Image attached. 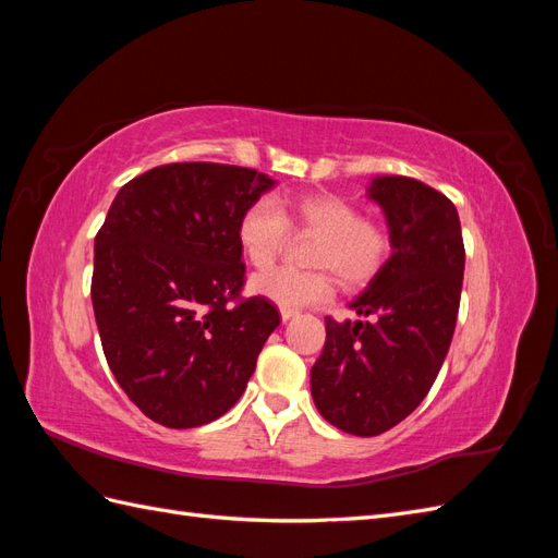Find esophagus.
Listing matches in <instances>:
<instances>
[{"instance_id": "1", "label": "esophagus", "mask_w": 558, "mask_h": 558, "mask_svg": "<svg viewBox=\"0 0 558 558\" xmlns=\"http://www.w3.org/2000/svg\"><path fill=\"white\" fill-rule=\"evenodd\" d=\"M293 316H298V310H289V307H281V318H283V320H291Z\"/></svg>"}]
</instances>
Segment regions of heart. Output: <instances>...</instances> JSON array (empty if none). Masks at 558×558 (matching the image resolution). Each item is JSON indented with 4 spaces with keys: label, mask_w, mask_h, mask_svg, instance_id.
Here are the masks:
<instances>
[{
    "label": "heart",
    "mask_w": 558,
    "mask_h": 558,
    "mask_svg": "<svg viewBox=\"0 0 558 558\" xmlns=\"http://www.w3.org/2000/svg\"><path fill=\"white\" fill-rule=\"evenodd\" d=\"M290 214L286 219L272 197H260L242 211L238 221V244L244 258L258 269L277 260L286 240L289 221L312 234H318L310 251L316 269L277 267L251 279V291L279 307L300 310L324 302L332 293V269L344 286H363L375 279L393 251L388 228L375 218H363L353 202L330 193H307L283 202Z\"/></svg>",
    "instance_id": "b5f03b06"
}]
</instances>
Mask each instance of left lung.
I'll list each match as a JSON object with an SVG mask.
<instances>
[{"label": "left lung", "instance_id": "left-lung-1", "mask_svg": "<svg viewBox=\"0 0 558 558\" xmlns=\"http://www.w3.org/2000/svg\"><path fill=\"white\" fill-rule=\"evenodd\" d=\"M367 197L386 216L391 258L349 305L369 320L328 316L312 367L320 416L361 437L393 428L428 396L451 344L465 267L459 211L447 195L410 177H377Z\"/></svg>", "mask_w": 558, "mask_h": 558}]
</instances>
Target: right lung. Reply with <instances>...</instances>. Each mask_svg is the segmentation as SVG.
I'll return each mask as SVG.
<instances>
[{"mask_svg":"<svg viewBox=\"0 0 558 558\" xmlns=\"http://www.w3.org/2000/svg\"><path fill=\"white\" fill-rule=\"evenodd\" d=\"M272 185L248 167L172 162L111 202L95 238V320L116 381L156 424L223 416L279 326L267 298L240 300L238 221Z\"/></svg>","mask_w":558,"mask_h":558,"instance_id":"add662e5","label":"right lung"}]
</instances>
